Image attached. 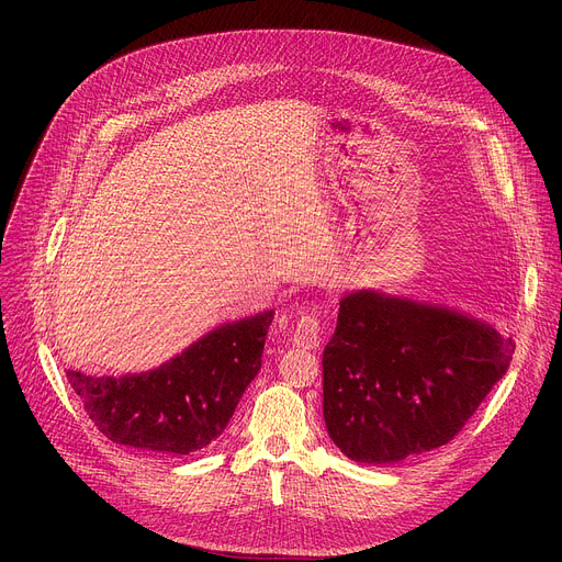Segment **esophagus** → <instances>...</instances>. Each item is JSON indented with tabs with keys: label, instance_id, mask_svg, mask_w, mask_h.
I'll use <instances>...</instances> for the list:
<instances>
[{
	"label": "esophagus",
	"instance_id": "esophagus-1",
	"mask_svg": "<svg viewBox=\"0 0 562 562\" xmlns=\"http://www.w3.org/2000/svg\"><path fill=\"white\" fill-rule=\"evenodd\" d=\"M293 344L303 350H314L321 344V321L312 314L301 316L296 328H293Z\"/></svg>",
	"mask_w": 562,
	"mask_h": 562
}]
</instances>
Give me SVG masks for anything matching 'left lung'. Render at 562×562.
<instances>
[{
  "instance_id": "obj_1",
  "label": "left lung",
  "mask_w": 562,
  "mask_h": 562,
  "mask_svg": "<svg viewBox=\"0 0 562 562\" xmlns=\"http://www.w3.org/2000/svg\"><path fill=\"white\" fill-rule=\"evenodd\" d=\"M515 352L513 337L456 310L346 293L323 350V419L341 453L394 464L462 430Z\"/></svg>"
}]
</instances>
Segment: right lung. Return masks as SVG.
I'll return each mask as SVG.
<instances>
[{
    "mask_svg": "<svg viewBox=\"0 0 562 562\" xmlns=\"http://www.w3.org/2000/svg\"><path fill=\"white\" fill-rule=\"evenodd\" d=\"M273 310L204 335L166 364L127 375L68 371L98 430L115 445L189 456L210 447L261 369Z\"/></svg>",
    "mask_w": 562,
    "mask_h": 562,
    "instance_id": "obj_1",
    "label": "right lung"
}]
</instances>
